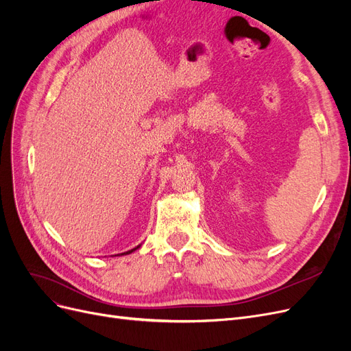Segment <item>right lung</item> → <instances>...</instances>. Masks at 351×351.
<instances>
[{
  "label": "right lung",
  "mask_w": 351,
  "mask_h": 351,
  "mask_svg": "<svg viewBox=\"0 0 351 351\" xmlns=\"http://www.w3.org/2000/svg\"><path fill=\"white\" fill-rule=\"evenodd\" d=\"M141 246H137V247H134V249H132V250H129V252H124V253H121V254H129V253H132V252H134L136 249H139Z\"/></svg>",
  "instance_id": "add662e5"
}]
</instances>
